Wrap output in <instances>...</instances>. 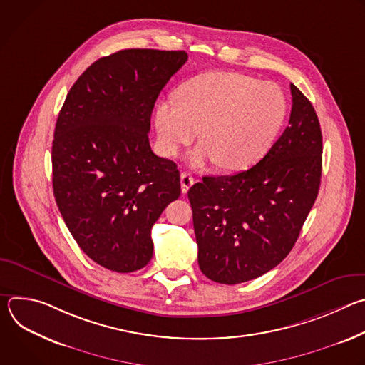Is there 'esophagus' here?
Segmentation results:
<instances>
[{
	"label": "esophagus",
	"instance_id": "obj_1",
	"mask_svg": "<svg viewBox=\"0 0 365 365\" xmlns=\"http://www.w3.org/2000/svg\"><path fill=\"white\" fill-rule=\"evenodd\" d=\"M180 185H182V192L186 193L189 187L193 185V178L189 172H182L180 173Z\"/></svg>",
	"mask_w": 365,
	"mask_h": 365
}]
</instances>
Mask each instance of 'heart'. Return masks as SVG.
Segmentation results:
<instances>
[{"label":"heart","mask_w":365,"mask_h":365,"mask_svg":"<svg viewBox=\"0 0 365 365\" xmlns=\"http://www.w3.org/2000/svg\"><path fill=\"white\" fill-rule=\"evenodd\" d=\"M155 107L159 150L175 158L199 130V144L189 162L202 168L217 162L225 170L257 163L274 143L286 117V98L273 82L234 72H210L187 81Z\"/></svg>","instance_id":"1"}]
</instances>
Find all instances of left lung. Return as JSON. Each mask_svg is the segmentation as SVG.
<instances>
[{
  "instance_id": "left-lung-1",
  "label": "left lung",
  "mask_w": 365,
  "mask_h": 365,
  "mask_svg": "<svg viewBox=\"0 0 365 365\" xmlns=\"http://www.w3.org/2000/svg\"><path fill=\"white\" fill-rule=\"evenodd\" d=\"M290 92L289 127L262 160L232 176H205L187 192L199 269L212 282L244 283L280 264L315 203L321 125L293 83Z\"/></svg>"
}]
</instances>
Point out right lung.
Returning <instances> with one entry per match:
<instances>
[{
	"instance_id": "1",
	"label": "right lung",
	"mask_w": 365,
	"mask_h": 365,
	"mask_svg": "<svg viewBox=\"0 0 365 365\" xmlns=\"http://www.w3.org/2000/svg\"><path fill=\"white\" fill-rule=\"evenodd\" d=\"M186 51L127 48L93 62L71 88L53 145V193L81 250L117 273L153 257L151 227L180 196L175 162L148 143L154 102Z\"/></svg>"
}]
</instances>
